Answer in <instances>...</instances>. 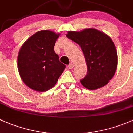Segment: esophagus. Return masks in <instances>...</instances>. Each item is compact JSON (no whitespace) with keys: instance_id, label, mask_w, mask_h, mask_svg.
Segmentation results:
<instances>
[{"instance_id":"obj_1","label":"esophagus","mask_w":133,"mask_h":133,"mask_svg":"<svg viewBox=\"0 0 133 133\" xmlns=\"http://www.w3.org/2000/svg\"><path fill=\"white\" fill-rule=\"evenodd\" d=\"M68 68H69V69H72V68H74V64L73 63H70L69 65H68Z\"/></svg>"}]
</instances>
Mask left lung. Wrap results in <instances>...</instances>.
<instances>
[{
    "mask_svg": "<svg viewBox=\"0 0 133 133\" xmlns=\"http://www.w3.org/2000/svg\"><path fill=\"white\" fill-rule=\"evenodd\" d=\"M66 36L80 45L85 57L87 73L81 83L89 90L107 84L114 76L118 63L117 52L112 39L95 29L68 31Z\"/></svg>",
    "mask_w": 133,
    "mask_h": 133,
    "instance_id": "1",
    "label": "left lung"
}]
</instances>
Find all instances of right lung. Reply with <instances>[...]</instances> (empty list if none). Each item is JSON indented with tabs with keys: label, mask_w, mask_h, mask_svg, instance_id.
<instances>
[{
	"label": "right lung",
	"mask_w": 133,
	"mask_h": 133,
	"mask_svg": "<svg viewBox=\"0 0 133 133\" xmlns=\"http://www.w3.org/2000/svg\"><path fill=\"white\" fill-rule=\"evenodd\" d=\"M59 34L44 30L30 37L20 49L18 68L22 79L30 88L45 91L52 88L65 70L54 50Z\"/></svg>",
	"instance_id": "obj_1"
}]
</instances>
